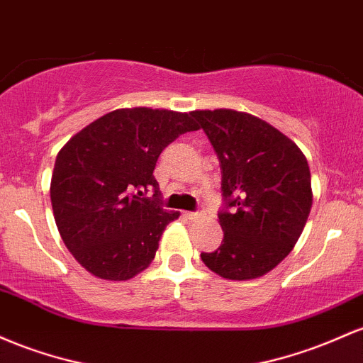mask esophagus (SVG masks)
Returning <instances> with one entry per match:
<instances>
[{
  "label": "esophagus",
  "mask_w": 363,
  "mask_h": 363,
  "mask_svg": "<svg viewBox=\"0 0 363 363\" xmlns=\"http://www.w3.org/2000/svg\"><path fill=\"white\" fill-rule=\"evenodd\" d=\"M202 216H203L202 209L197 211V213H186V218L189 219H199V218H202Z\"/></svg>",
  "instance_id": "obj_1"
}]
</instances>
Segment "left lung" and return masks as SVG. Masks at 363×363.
<instances>
[{"instance_id":"obj_1","label":"left lung","mask_w":363,"mask_h":363,"mask_svg":"<svg viewBox=\"0 0 363 363\" xmlns=\"http://www.w3.org/2000/svg\"><path fill=\"white\" fill-rule=\"evenodd\" d=\"M221 166L225 236L202 262L221 278L245 281L274 269L295 247L312 207L311 169L295 142L267 121L233 111H192Z\"/></svg>"}]
</instances>
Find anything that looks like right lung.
<instances>
[{"instance_id": "1", "label": "right lung", "mask_w": 363, "mask_h": 363, "mask_svg": "<svg viewBox=\"0 0 363 363\" xmlns=\"http://www.w3.org/2000/svg\"><path fill=\"white\" fill-rule=\"evenodd\" d=\"M199 130L192 113L125 108L97 118L56 156L51 203L65 245L96 278L127 281L147 269L166 225L152 171L162 149ZM152 188L153 199L143 194Z\"/></svg>"}]
</instances>
